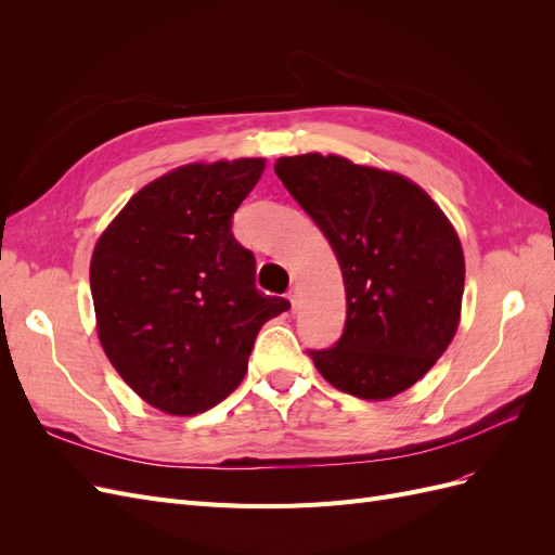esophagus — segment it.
Returning a JSON list of instances; mask_svg holds the SVG:
<instances>
[{
	"mask_svg": "<svg viewBox=\"0 0 555 555\" xmlns=\"http://www.w3.org/2000/svg\"><path fill=\"white\" fill-rule=\"evenodd\" d=\"M289 300H292V308L296 310V308H298V289H296V287L289 289Z\"/></svg>",
	"mask_w": 555,
	"mask_h": 555,
	"instance_id": "1",
	"label": "esophagus"
}]
</instances>
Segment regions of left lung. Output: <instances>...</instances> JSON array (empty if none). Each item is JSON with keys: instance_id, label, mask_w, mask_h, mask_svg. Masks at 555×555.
Masks as SVG:
<instances>
[{"instance_id": "1", "label": "left lung", "mask_w": 555, "mask_h": 555, "mask_svg": "<svg viewBox=\"0 0 555 555\" xmlns=\"http://www.w3.org/2000/svg\"><path fill=\"white\" fill-rule=\"evenodd\" d=\"M275 173L338 257L347 319L340 340L310 349L322 377L363 400L410 389L453 340L465 259L447 215L391 171L338 155L280 157Z\"/></svg>"}]
</instances>
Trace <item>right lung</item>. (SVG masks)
I'll return each instance as SVG.
<instances>
[{"label": "right lung", "mask_w": 555, "mask_h": 555, "mask_svg": "<svg viewBox=\"0 0 555 555\" xmlns=\"http://www.w3.org/2000/svg\"><path fill=\"white\" fill-rule=\"evenodd\" d=\"M263 166H180L133 194L96 241L99 340L131 389L166 414L206 412L236 391L259 328L289 310L255 287V255L231 231Z\"/></svg>", "instance_id": "obj_1"}]
</instances>
